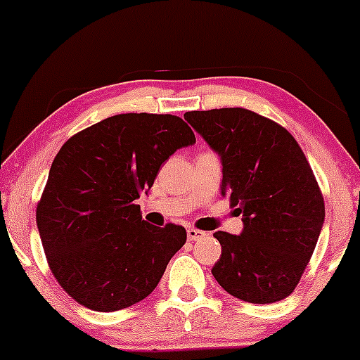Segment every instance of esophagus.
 I'll list each match as a JSON object with an SVG mask.
<instances>
[{"label":"esophagus","instance_id":"esophagus-1","mask_svg":"<svg viewBox=\"0 0 360 360\" xmlns=\"http://www.w3.org/2000/svg\"><path fill=\"white\" fill-rule=\"evenodd\" d=\"M205 232H201V230H196V229H188V240H201V238H205Z\"/></svg>","mask_w":360,"mask_h":360}]
</instances>
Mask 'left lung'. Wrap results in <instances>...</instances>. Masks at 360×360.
<instances>
[{"instance_id": "8db88e82", "label": "left lung", "mask_w": 360, "mask_h": 360, "mask_svg": "<svg viewBox=\"0 0 360 360\" xmlns=\"http://www.w3.org/2000/svg\"><path fill=\"white\" fill-rule=\"evenodd\" d=\"M221 162V196L242 214L240 235L214 232L221 257L212 274L235 298H288L315 250L325 203L307 157L276 122L245 108L188 111Z\"/></svg>"}]
</instances>
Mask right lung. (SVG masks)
Returning a JSON list of instances; mask_svg holds the SVG:
<instances>
[{
	"instance_id": "1",
	"label": "right lung",
	"mask_w": 360,
	"mask_h": 360,
	"mask_svg": "<svg viewBox=\"0 0 360 360\" xmlns=\"http://www.w3.org/2000/svg\"><path fill=\"white\" fill-rule=\"evenodd\" d=\"M196 142L174 115H115L79 131L53 159L37 226L62 289L94 311L147 298L186 243L184 226H154L135 203L162 162Z\"/></svg>"
}]
</instances>
